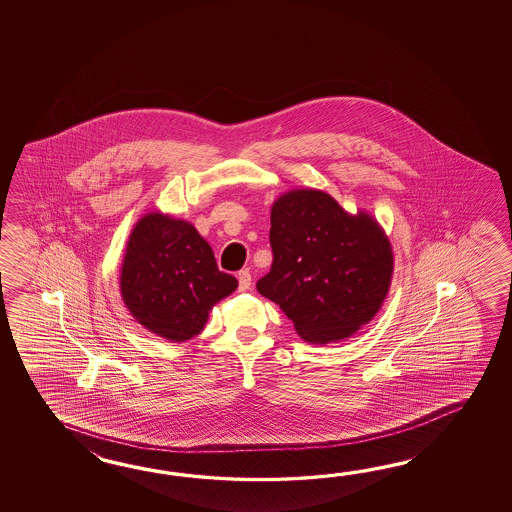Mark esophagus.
Wrapping results in <instances>:
<instances>
[{
    "mask_svg": "<svg viewBox=\"0 0 512 512\" xmlns=\"http://www.w3.org/2000/svg\"><path fill=\"white\" fill-rule=\"evenodd\" d=\"M251 285V272L247 271V269L238 272V289H240V291H247V289H251Z\"/></svg>",
    "mask_w": 512,
    "mask_h": 512,
    "instance_id": "esophagus-1",
    "label": "esophagus"
}]
</instances>
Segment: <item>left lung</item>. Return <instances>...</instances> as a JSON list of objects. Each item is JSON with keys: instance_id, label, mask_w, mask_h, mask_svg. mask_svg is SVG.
<instances>
[{"instance_id": "1", "label": "left lung", "mask_w": 512, "mask_h": 512, "mask_svg": "<svg viewBox=\"0 0 512 512\" xmlns=\"http://www.w3.org/2000/svg\"><path fill=\"white\" fill-rule=\"evenodd\" d=\"M269 240L271 271L256 289L307 342L351 337L381 309L393 254L370 214L351 216L320 190H293L272 205Z\"/></svg>"}]
</instances>
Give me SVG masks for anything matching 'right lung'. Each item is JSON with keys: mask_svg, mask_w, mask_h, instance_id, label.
Returning a JSON list of instances; mask_svg holds the SVG:
<instances>
[{"mask_svg": "<svg viewBox=\"0 0 512 512\" xmlns=\"http://www.w3.org/2000/svg\"><path fill=\"white\" fill-rule=\"evenodd\" d=\"M238 280L218 269L194 225L152 212L131 230L120 294L131 316L159 337L185 342L199 335L208 311L234 293Z\"/></svg>", "mask_w": 512, "mask_h": 512, "instance_id": "add662e5", "label": "right lung"}]
</instances>
